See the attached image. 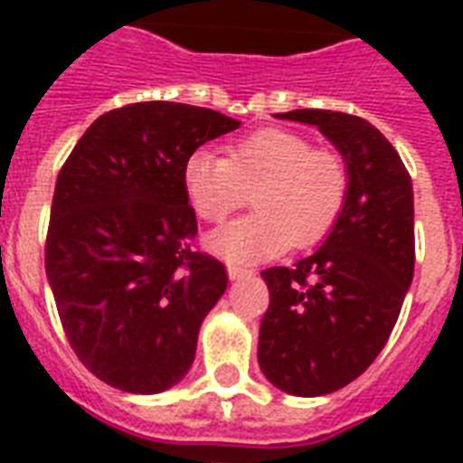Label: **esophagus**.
I'll return each mask as SVG.
<instances>
[{
	"mask_svg": "<svg viewBox=\"0 0 463 463\" xmlns=\"http://www.w3.org/2000/svg\"><path fill=\"white\" fill-rule=\"evenodd\" d=\"M252 274V271H250V269L247 267H240V264H228V276H231L232 281H235V279H242V276H250Z\"/></svg>",
	"mask_w": 463,
	"mask_h": 463,
	"instance_id": "esophagus-1",
	"label": "esophagus"
}]
</instances>
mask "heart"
<instances>
[{
  "mask_svg": "<svg viewBox=\"0 0 463 463\" xmlns=\"http://www.w3.org/2000/svg\"><path fill=\"white\" fill-rule=\"evenodd\" d=\"M192 209L206 223H223L252 192L254 213L240 218L209 245L231 261L276 257L312 247L334 228L348 192L344 156L312 148L303 134L269 127L240 137L228 156L194 151L182 170Z\"/></svg>",
  "mask_w": 463,
  "mask_h": 463,
  "instance_id": "b5f03b06",
  "label": "heart"
}]
</instances>
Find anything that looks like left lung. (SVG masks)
<instances>
[{
    "label": "left lung",
    "instance_id": "obj_1",
    "mask_svg": "<svg viewBox=\"0 0 463 463\" xmlns=\"http://www.w3.org/2000/svg\"><path fill=\"white\" fill-rule=\"evenodd\" d=\"M341 151L348 192L324 245L293 267L264 269L269 309L260 367L296 396L331 394L365 373L387 344L413 279V184L396 148L367 119L293 110Z\"/></svg>",
    "mask_w": 463,
    "mask_h": 463
}]
</instances>
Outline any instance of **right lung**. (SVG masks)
I'll use <instances>...</instances> for the list:
<instances>
[{"label": "right lung", "mask_w": 463, "mask_h": 463, "mask_svg": "<svg viewBox=\"0 0 463 463\" xmlns=\"http://www.w3.org/2000/svg\"><path fill=\"white\" fill-rule=\"evenodd\" d=\"M240 122L184 103H132L86 129L54 184L45 271L61 329L110 387L158 394L194 363L203 317L228 286L196 252L182 170Z\"/></svg>", "instance_id": "obj_1"}]
</instances>
